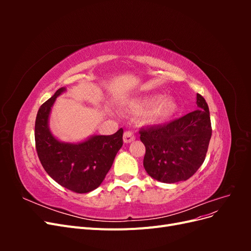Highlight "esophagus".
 Listing matches in <instances>:
<instances>
[{
	"mask_svg": "<svg viewBox=\"0 0 251 251\" xmlns=\"http://www.w3.org/2000/svg\"><path fill=\"white\" fill-rule=\"evenodd\" d=\"M135 140V135L131 131H126L124 134V141L126 143H130Z\"/></svg>",
	"mask_w": 251,
	"mask_h": 251,
	"instance_id": "34e87169",
	"label": "esophagus"
}]
</instances>
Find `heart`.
<instances>
[{
    "instance_id": "b5f03b06",
    "label": "heart",
    "mask_w": 251,
    "mask_h": 251,
    "mask_svg": "<svg viewBox=\"0 0 251 251\" xmlns=\"http://www.w3.org/2000/svg\"><path fill=\"white\" fill-rule=\"evenodd\" d=\"M179 105L173 96L162 97L161 94H149L133 100L127 111L140 115L146 111V117L151 124H162L177 113Z\"/></svg>"
}]
</instances>
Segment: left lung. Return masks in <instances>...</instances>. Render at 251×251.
Listing matches in <instances>:
<instances>
[{
    "label": "left lung",
    "mask_w": 251,
    "mask_h": 251,
    "mask_svg": "<svg viewBox=\"0 0 251 251\" xmlns=\"http://www.w3.org/2000/svg\"><path fill=\"white\" fill-rule=\"evenodd\" d=\"M198 110L168 125L141 128L146 146L143 166L150 176L163 183L191 178L205 160L211 137L208 105L197 94Z\"/></svg>",
    "instance_id": "1"
}]
</instances>
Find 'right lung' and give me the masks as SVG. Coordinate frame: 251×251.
<instances>
[{"label":"right lung","instance_id":"right-lung-1","mask_svg":"<svg viewBox=\"0 0 251 251\" xmlns=\"http://www.w3.org/2000/svg\"><path fill=\"white\" fill-rule=\"evenodd\" d=\"M66 92L58 89L44 102L35 119V148L45 171L58 184L77 194L94 191L110 171L123 147L124 130L113 135H92L81 142H63L49 128V116L56 97Z\"/></svg>","mask_w":251,"mask_h":251}]
</instances>
